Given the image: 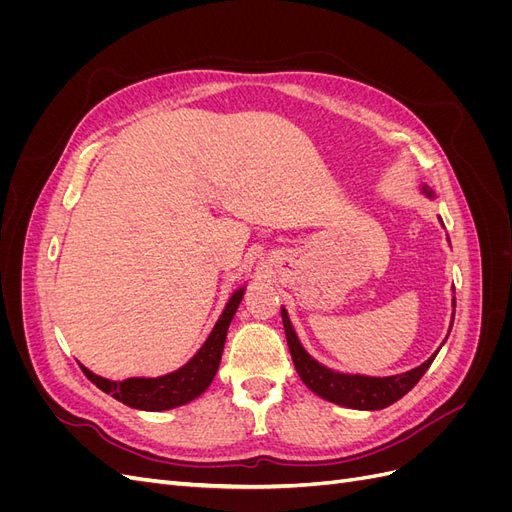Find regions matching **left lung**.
Returning <instances> with one entry per match:
<instances>
[{
    "instance_id": "obj_1",
    "label": "left lung",
    "mask_w": 512,
    "mask_h": 512,
    "mask_svg": "<svg viewBox=\"0 0 512 512\" xmlns=\"http://www.w3.org/2000/svg\"><path fill=\"white\" fill-rule=\"evenodd\" d=\"M427 194L431 196V192H427ZM453 305H455V299H453ZM282 320H284V331H286L292 363H294V367H297V374L301 376V380L316 395L333 401V404L356 408V410H382L386 406L395 404L397 399L404 397L412 389V386L423 378V374L429 369V365L433 363V359H436V354H438V352L431 354L423 365L406 371V374L389 376V378L337 374V371L316 363L312 356L303 350V346L297 339V333H294L292 324L288 320L286 309H282Z\"/></svg>"
}]
</instances>
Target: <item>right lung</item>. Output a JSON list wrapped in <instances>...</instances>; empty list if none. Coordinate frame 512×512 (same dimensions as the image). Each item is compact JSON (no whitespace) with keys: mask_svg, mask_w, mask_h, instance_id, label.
<instances>
[{"mask_svg":"<svg viewBox=\"0 0 512 512\" xmlns=\"http://www.w3.org/2000/svg\"><path fill=\"white\" fill-rule=\"evenodd\" d=\"M241 297H243V288L232 294V299L228 301L205 346L198 350V354L188 365L173 371V374L162 376V378H130L123 382H113V380L91 374L89 369L81 365L83 374L94 382L100 391L113 395L117 401H121V404H126L130 408L158 412V410H168V408H177L181 404H188V401H192L207 389L215 376V371H218L228 324L237 312Z\"/></svg>","mask_w":512,"mask_h":512,"instance_id":"1","label":"right lung"}]
</instances>
